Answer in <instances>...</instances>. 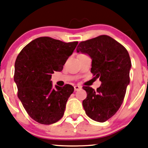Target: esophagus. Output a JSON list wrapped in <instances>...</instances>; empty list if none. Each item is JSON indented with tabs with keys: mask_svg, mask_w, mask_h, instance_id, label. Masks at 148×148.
Returning a JSON list of instances; mask_svg holds the SVG:
<instances>
[{
	"mask_svg": "<svg viewBox=\"0 0 148 148\" xmlns=\"http://www.w3.org/2000/svg\"><path fill=\"white\" fill-rule=\"evenodd\" d=\"M80 89H81V86H78V85H76V86H74V90H75V91L79 90H80Z\"/></svg>",
	"mask_w": 148,
	"mask_h": 148,
	"instance_id": "obj_1",
	"label": "esophagus"
}]
</instances>
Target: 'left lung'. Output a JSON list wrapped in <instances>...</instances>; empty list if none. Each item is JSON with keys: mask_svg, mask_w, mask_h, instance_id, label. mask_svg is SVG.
<instances>
[{"mask_svg": "<svg viewBox=\"0 0 148 148\" xmlns=\"http://www.w3.org/2000/svg\"><path fill=\"white\" fill-rule=\"evenodd\" d=\"M76 51L90 57L91 72L101 82L96 90L83 87L87 92L83 106L92 120L103 123L116 113L123 102L130 84V55L123 45L107 35L81 42Z\"/></svg>", "mask_w": 148, "mask_h": 148, "instance_id": "8db88e82", "label": "left lung"}]
</instances>
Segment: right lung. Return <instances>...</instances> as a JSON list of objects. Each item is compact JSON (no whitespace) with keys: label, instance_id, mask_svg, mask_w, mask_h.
I'll return each instance as SVG.
<instances>
[{"label":"right lung","instance_id":"right-lung-1","mask_svg":"<svg viewBox=\"0 0 148 148\" xmlns=\"http://www.w3.org/2000/svg\"><path fill=\"white\" fill-rule=\"evenodd\" d=\"M78 42L65 43L49 37L35 39L18 55L14 80L18 97L28 114L40 124L51 125L63 116L66 103L74 87L53 88L51 74L60 72Z\"/></svg>","mask_w":148,"mask_h":148}]
</instances>
